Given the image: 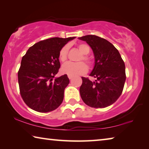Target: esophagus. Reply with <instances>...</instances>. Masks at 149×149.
Instances as JSON below:
<instances>
[{"mask_svg":"<svg viewBox=\"0 0 149 149\" xmlns=\"http://www.w3.org/2000/svg\"><path fill=\"white\" fill-rule=\"evenodd\" d=\"M68 78H69V79H72V78H73V76H72V75H68Z\"/></svg>","mask_w":149,"mask_h":149,"instance_id":"esophagus-1","label":"esophagus"}]
</instances>
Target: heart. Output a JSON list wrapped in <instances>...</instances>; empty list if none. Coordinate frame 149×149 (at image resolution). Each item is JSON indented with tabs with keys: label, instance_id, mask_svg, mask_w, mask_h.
<instances>
[{
	"label": "heart",
	"instance_id": "heart-1",
	"mask_svg": "<svg viewBox=\"0 0 149 149\" xmlns=\"http://www.w3.org/2000/svg\"><path fill=\"white\" fill-rule=\"evenodd\" d=\"M77 49L83 54L78 59V61H84L87 65H91L93 64L92 60L87 56V54L91 51L89 45L85 43H81L77 45ZM68 47L67 45L62 47L60 49L58 53V58L60 62H64L68 58ZM87 65L84 62H68L63 65L62 68V72L67 75H82L87 72Z\"/></svg>",
	"mask_w": 149,
	"mask_h": 149
}]
</instances>
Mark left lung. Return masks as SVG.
Masks as SVG:
<instances>
[{
    "label": "left lung",
    "mask_w": 149,
    "mask_h": 149,
    "mask_svg": "<svg viewBox=\"0 0 149 149\" xmlns=\"http://www.w3.org/2000/svg\"><path fill=\"white\" fill-rule=\"evenodd\" d=\"M91 47L95 64L90 76L95 77L92 82L81 77V97L89 107L103 108L112 104L122 93L126 75L125 64L116 48L101 37L88 35L79 37Z\"/></svg>",
    "instance_id": "1"
}]
</instances>
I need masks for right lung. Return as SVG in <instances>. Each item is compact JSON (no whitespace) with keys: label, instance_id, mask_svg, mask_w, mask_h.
I'll use <instances>...</instances> for the list:
<instances>
[{"label":"right lung","instance_id":"obj_1","mask_svg":"<svg viewBox=\"0 0 149 149\" xmlns=\"http://www.w3.org/2000/svg\"><path fill=\"white\" fill-rule=\"evenodd\" d=\"M75 37H52L33 45L22 57L17 72L19 92L24 102L33 110L48 112L62 104L70 80L66 74L54 79L60 68V49Z\"/></svg>","mask_w":149,"mask_h":149}]
</instances>
